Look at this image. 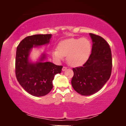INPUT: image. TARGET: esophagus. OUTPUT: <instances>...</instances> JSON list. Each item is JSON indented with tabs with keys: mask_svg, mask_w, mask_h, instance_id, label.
<instances>
[{
	"mask_svg": "<svg viewBox=\"0 0 126 126\" xmlns=\"http://www.w3.org/2000/svg\"><path fill=\"white\" fill-rule=\"evenodd\" d=\"M67 69V67H63V68H62V71L63 72H64V71H65V70H66V69Z\"/></svg>",
	"mask_w": 126,
	"mask_h": 126,
	"instance_id": "esophagus-1",
	"label": "esophagus"
}]
</instances>
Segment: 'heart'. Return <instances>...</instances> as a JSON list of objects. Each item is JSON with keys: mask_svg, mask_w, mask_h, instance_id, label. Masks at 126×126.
I'll return each mask as SVG.
<instances>
[{"mask_svg": "<svg viewBox=\"0 0 126 126\" xmlns=\"http://www.w3.org/2000/svg\"><path fill=\"white\" fill-rule=\"evenodd\" d=\"M91 48V43L88 38H71L60 41L57 48L52 51V56L58 62L63 60L64 56H67L68 64L73 67H79L88 60Z\"/></svg>", "mask_w": 126, "mask_h": 126, "instance_id": "b5f03b06", "label": "heart"}]
</instances>
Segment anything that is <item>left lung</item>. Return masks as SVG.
I'll list each match as a JSON object with an SVG mask.
<instances>
[{"label": "left lung", "instance_id": "8db88e82", "mask_svg": "<svg viewBox=\"0 0 126 126\" xmlns=\"http://www.w3.org/2000/svg\"><path fill=\"white\" fill-rule=\"evenodd\" d=\"M92 41V52L83 66L73 68L72 87L82 95L89 96L97 92L109 80L112 69L110 46L103 38L89 34Z\"/></svg>", "mask_w": 126, "mask_h": 126}]
</instances>
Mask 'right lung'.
Masks as SVG:
<instances>
[{"label":"right lung","mask_w":126,"mask_h":126,"mask_svg":"<svg viewBox=\"0 0 126 126\" xmlns=\"http://www.w3.org/2000/svg\"><path fill=\"white\" fill-rule=\"evenodd\" d=\"M51 34H37L25 37L16 48L15 73L19 84L28 94L35 96L47 95L53 88L54 76L61 73L62 66L46 61V53H42L36 62L30 59L34 48L50 43Z\"/></svg>","instance_id":"obj_1"}]
</instances>
